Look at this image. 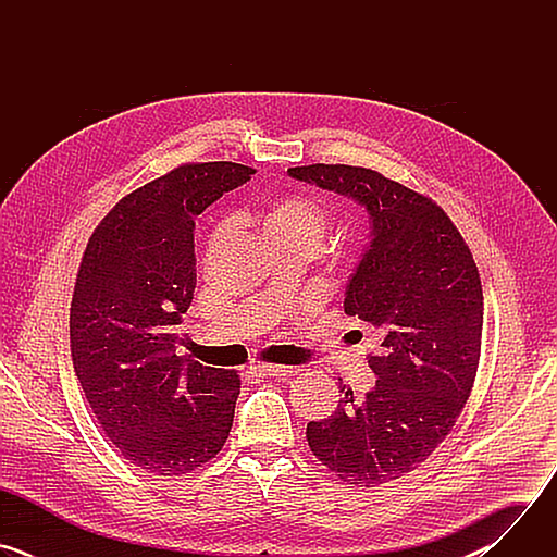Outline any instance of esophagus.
Listing matches in <instances>:
<instances>
[{
	"instance_id": "34e87169",
	"label": "esophagus",
	"mask_w": 557,
	"mask_h": 557,
	"mask_svg": "<svg viewBox=\"0 0 557 557\" xmlns=\"http://www.w3.org/2000/svg\"><path fill=\"white\" fill-rule=\"evenodd\" d=\"M260 370H262L267 376L284 379V376L297 374V372H299V366H260Z\"/></svg>"
}]
</instances>
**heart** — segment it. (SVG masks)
Wrapping results in <instances>:
<instances>
[{
	"instance_id": "heart-1",
	"label": "heart",
	"mask_w": 557,
	"mask_h": 557,
	"mask_svg": "<svg viewBox=\"0 0 557 557\" xmlns=\"http://www.w3.org/2000/svg\"><path fill=\"white\" fill-rule=\"evenodd\" d=\"M267 240H299L308 247H317L326 228V215L322 207L304 196L273 198L258 218ZM222 228L215 231L220 237Z\"/></svg>"
}]
</instances>
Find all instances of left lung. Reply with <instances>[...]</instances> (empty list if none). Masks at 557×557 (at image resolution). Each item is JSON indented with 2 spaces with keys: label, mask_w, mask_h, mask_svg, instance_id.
I'll return each mask as SVG.
<instances>
[{
  "label": "left lung",
  "mask_w": 557,
  "mask_h": 557,
  "mask_svg": "<svg viewBox=\"0 0 557 557\" xmlns=\"http://www.w3.org/2000/svg\"><path fill=\"white\" fill-rule=\"evenodd\" d=\"M288 176L355 200L370 243L344 297L374 326L376 383L346 385L329 419L310 421L312 454L348 485L376 487L417 469L460 417L481 359L483 286L458 228L430 198L350 165L290 168Z\"/></svg>",
  "instance_id": "8db88e82"
}]
</instances>
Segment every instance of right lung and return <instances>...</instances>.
<instances>
[{"label":"right lung","instance_id":"add662e5","mask_svg":"<svg viewBox=\"0 0 557 557\" xmlns=\"http://www.w3.org/2000/svg\"><path fill=\"white\" fill-rule=\"evenodd\" d=\"M237 163L183 165L125 196L95 228L70 308V350L86 399L125 460L181 475L224 445L240 379L178 357L196 288V218L251 181Z\"/></svg>","mask_w":557,"mask_h":557}]
</instances>
